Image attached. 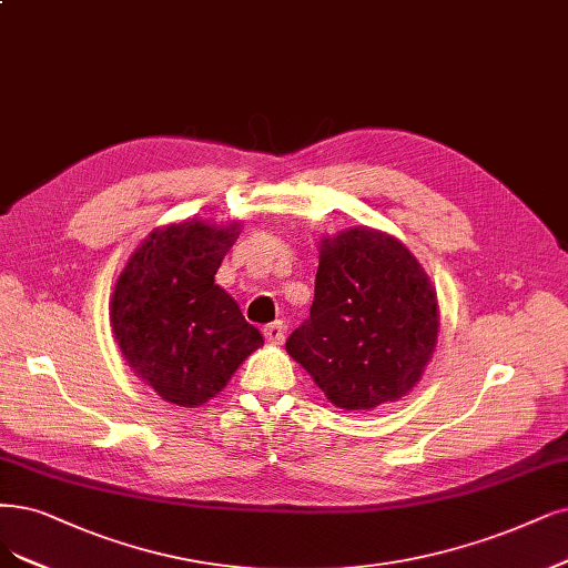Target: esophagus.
I'll list each match as a JSON object with an SVG mask.
<instances>
[{"mask_svg":"<svg viewBox=\"0 0 568 568\" xmlns=\"http://www.w3.org/2000/svg\"><path fill=\"white\" fill-rule=\"evenodd\" d=\"M264 337L271 344H283V339H285V325H283V321H276V323L266 325L264 327Z\"/></svg>","mask_w":568,"mask_h":568,"instance_id":"1","label":"esophagus"}]
</instances>
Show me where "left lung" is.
Returning a JSON list of instances; mask_svg holds the SVG:
<instances>
[{
  "instance_id": "left-lung-1",
  "label": "left lung",
  "mask_w": 568,
  "mask_h": 568,
  "mask_svg": "<svg viewBox=\"0 0 568 568\" xmlns=\"http://www.w3.org/2000/svg\"><path fill=\"white\" fill-rule=\"evenodd\" d=\"M439 332L435 290L412 252L353 226L321 241L311 316L285 342L332 405L374 409L407 395Z\"/></svg>"
}]
</instances>
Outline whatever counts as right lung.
<instances>
[{
  "label": "right lung",
  "mask_w": 568,
  "mask_h": 568,
  "mask_svg": "<svg viewBox=\"0 0 568 568\" xmlns=\"http://www.w3.org/2000/svg\"><path fill=\"white\" fill-rule=\"evenodd\" d=\"M241 224L199 220L154 229L121 271L110 321L123 361L165 403L199 407L264 339L215 273Z\"/></svg>",
  "instance_id": "add662e5"
}]
</instances>
